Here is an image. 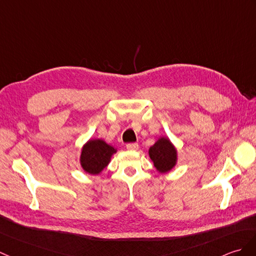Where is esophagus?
<instances>
[{
  "label": "esophagus",
  "instance_id": "34e87169",
  "mask_svg": "<svg viewBox=\"0 0 256 256\" xmlns=\"http://www.w3.org/2000/svg\"><path fill=\"white\" fill-rule=\"evenodd\" d=\"M126 148L128 150H138V144H136V142H130V144H126Z\"/></svg>",
  "mask_w": 256,
  "mask_h": 256
}]
</instances>
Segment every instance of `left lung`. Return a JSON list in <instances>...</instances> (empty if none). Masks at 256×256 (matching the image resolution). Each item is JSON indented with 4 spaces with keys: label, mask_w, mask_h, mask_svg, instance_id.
<instances>
[{
    "label": "left lung",
    "mask_w": 256,
    "mask_h": 256,
    "mask_svg": "<svg viewBox=\"0 0 256 256\" xmlns=\"http://www.w3.org/2000/svg\"><path fill=\"white\" fill-rule=\"evenodd\" d=\"M150 157L155 168L160 174H166L174 168L178 160V152L169 138H160L150 148Z\"/></svg>",
    "instance_id": "left-lung-1"
}]
</instances>
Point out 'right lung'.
Here are the masks:
<instances>
[{
  "mask_svg": "<svg viewBox=\"0 0 256 256\" xmlns=\"http://www.w3.org/2000/svg\"><path fill=\"white\" fill-rule=\"evenodd\" d=\"M116 150L102 140H89L82 146L80 166L89 174H99L109 164L111 157Z\"/></svg>",
  "mask_w": 256,
  "mask_h": 256,
  "instance_id": "obj_1",
  "label": "right lung"
}]
</instances>
